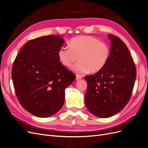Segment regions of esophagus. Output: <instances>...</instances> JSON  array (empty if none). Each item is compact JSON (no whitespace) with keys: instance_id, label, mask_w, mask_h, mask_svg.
I'll list each match as a JSON object with an SVG mask.
<instances>
[{"instance_id":"34e87169","label":"esophagus","mask_w":148,"mask_h":148,"mask_svg":"<svg viewBox=\"0 0 148 148\" xmlns=\"http://www.w3.org/2000/svg\"><path fill=\"white\" fill-rule=\"evenodd\" d=\"M82 78V76H81L80 75H76V77H75L76 80H79V79H80Z\"/></svg>"}]
</instances>
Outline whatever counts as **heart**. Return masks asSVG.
Returning <instances> with one entry per match:
<instances>
[{
	"label": "heart",
	"instance_id": "b5f03b06",
	"mask_svg": "<svg viewBox=\"0 0 148 148\" xmlns=\"http://www.w3.org/2000/svg\"><path fill=\"white\" fill-rule=\"evenodd\" d=\"M111 49L105 42L96 37L82 36L73 38L69 47H63L58 50V56L61 63L67 68H73L78 74L97 73L103 69L110 58Z\"/></svg>",
	"mask_w": 148,
	"mask_h": 148
}]
</instances>
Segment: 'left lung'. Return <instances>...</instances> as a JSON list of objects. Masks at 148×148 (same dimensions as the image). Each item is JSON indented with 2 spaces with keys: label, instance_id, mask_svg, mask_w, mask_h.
Returning <instances> with one entry per match:
<instances>
[{
  "label": "left lung",
  "instance_id": "obj_1",
  "mask_svg": "<svg viewBox=\"0 0 148 148\" xmlns=\"http://www.w3.org/2000/svg\"><path fill=\"white\" fill-rule=\"evenodd\" d=\"M108 36L111 42L108 63L98 73L85 77L86 107L94 116L101 118L115 115L126 106L136 76L135 64L125 43L117 36Z\"/></svg>",
  "mask_w": 148,
  "mask_h": 148
}]
</instances>
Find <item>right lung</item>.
<instances>
[{"instance_id":"add662e5","label":"right lung","mask_w":148,"mask_h":148,"mask_svg":"<svg viewBox=\"0 0 148 148\" xmlns=\"http://www.w3.org/2000/svg\"><path fill=\"white\" fill-rule=\"evenodd\" d=\"M64 40L58 35L28 41L13 62L12 77L21 105L32 115L48 117L58 112L65 89L75 79L58 56Z\"/></svg>"}]
</instances>
